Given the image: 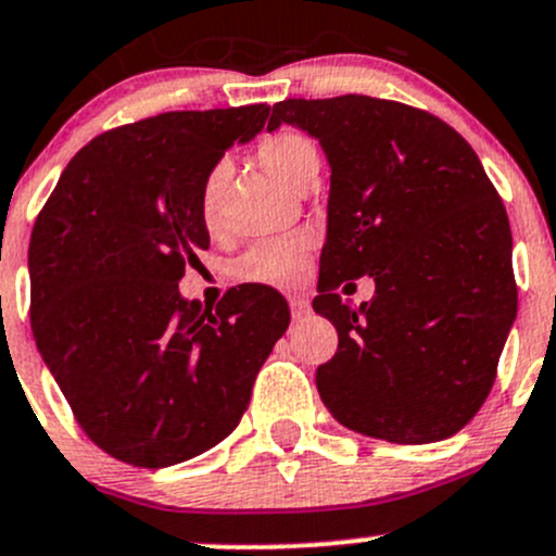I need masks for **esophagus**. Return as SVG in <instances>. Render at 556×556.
I'll return each mask as SVG.
<instances>
[{
	"label": "esophagus",
	"instance_id": "34e87169",
	"mask_svg": "<svg viewBox=\"0 0 556 556\" xmlns=\"http://www.w3.org/2000/svg\"><path fill=\"white\" fill-rule=\"evenodd\" d=\"M289 307H291V318L294 320L309 318V313H313V307H309V302L304 300V296H291Z\"/></svg>",
	"mask_w": 556,
	"mask_h": 556
}]
</instances>
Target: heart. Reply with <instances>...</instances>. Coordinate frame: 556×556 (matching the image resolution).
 Wrapping results in <instances>:
<instances>
[{"instance_id":"1","label":"heart","mask_w":556,"mask_h":556,"mask_svg":"<svg viewBox=\"0 0 556 556\" xmlns=\"http://www.w3.org/2000/svg\"><path fill=\"white\" fill-rule=\"evenodd\" d=\"M254 156L273 177H278L280 182L294 190H300L304 182L315 180L320 172L318 146L307 135L296 132V129H276V132L262 135L254 146ZM228 177V164L217 161L214 166H208L204 180L199 185L195 208H199L201 225L208 232H217L219 223H223V193ZM313 249L315 238L309 232H296V236L280 238V241L256 243L232 262L230 273L241 283L291 289V286L300 283L304 270H307Z\"/></svg>"}]
</instances>
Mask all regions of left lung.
I'll return each mask as SVG.
<instances>
[{
    "mask_svg": "<svg viewBox=\"0 0 556 556\" xmlns=\"http://www.w3.org/2000/svg\"><path fill=\"white\" fill-rule=\"evenodd\" d=\"M280 124L315 137L331 166L313 309L337 326L339 348L315 371L320 400L387 443L451 438L485 403L517 315L493 182L456 129L395 100H283L267 129ZM363 275L377 294L352 308L336 289Z\"/></svg>",
    "mask_w": 556,
    "mask_h": 556,
    "instance_id": "left-lung-1",
    "label": "left lung"
}]
</instances>
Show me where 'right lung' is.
Wrapping results in <instances>:
<instances>
[{
  "mask_svg": "<svg viewBox=\"0 0 556 556\" xmlns=\"http://www.w3.org/2000/svg\"><path fill=\"white\" fill-rule=\"evenodd\" d=\"M267 113L172 111L109 129L68 161L34 223V339L79 427L118 462L172 467L228 438L289 328L270 286H238L214 309L177 286L208 249L201 180Z\"/></svg>",
  "mask_w": 556,
  "mask_h": 556,
  "instance_id": "1",
  "label": "right lung"
}]
</instances>
